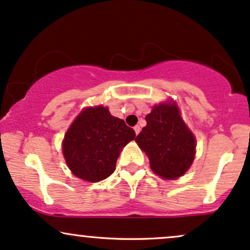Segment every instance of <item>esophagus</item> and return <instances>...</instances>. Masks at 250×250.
<instances>
[{
	"label": "esophagus",
	"instance_id": "esophagus-1",
	"mask_svg": "<svg viewBox=\"0 0 250 250\" xmlns=\"http://www.w3.org/2000/svg\"><path fill=\"white\" fill-rule=\"evenodd\" d=\"M134 132H136V134H138L140 132V126H134Z\"/></svg>",
	"mask_w": 250,
	"mask_h": 250
}]
</instances>
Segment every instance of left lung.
I'll list each match as a JSON object with an SVG mask.
<instances>
[{
  "mask_svg": "<svg viewBox=\"0 0 250 250\" xmlns=\"http://www.w3.org/2000/svg\"><path fill=\"white\" fill-rule=\"evenodd\" d=\"M145 119L147 124L136 142L148 155L152 171L164 179L184 175L194 160L196 145L177 105H157Z\"/></svg>",
  "mask_w": 250,
  "mask_h": 250,
  "instance_id": "obj_1",
  "label": "left lung"
}]
</instances>
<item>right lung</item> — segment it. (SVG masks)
Returning <instances> with one entry per match:
<instances>
[{
    "label": "right lung",
    "mask_w": 250,
    "mask_h": 250,
    "mask_svg": "<svg viewBox=\"0 0 250 250\" xmlns=\"http://www.w3.org/2000/svg\"><path fill=\"white\" fill-rule=\"evenodd\" d=\"M134 138L133 128L107 107H87L67 130L63 154L76 177L97 183L112 174L120 149Z\"/></svg>",
    "instance_id": "1"
}]
</instances>
